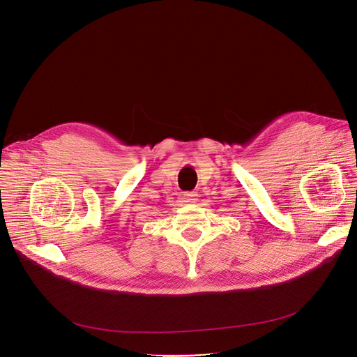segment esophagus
<instances>
[{
    "instance_id": "obj_1",
    "label": "esophagus",
    "mask_w": 357,
    "mask_h": 357,
    "mask_svg": "<svg viewBox=\"0 0 357 357\" xmlns=\"http://www.w3.org/2000/svg\"><path fill=\"white\" fill-rule=\"evenodd\" d=\"M197 192H183L182 194V198H183V202H190V204H192V202H195L197 201Z\"/></svg>"
}]
</instances>
